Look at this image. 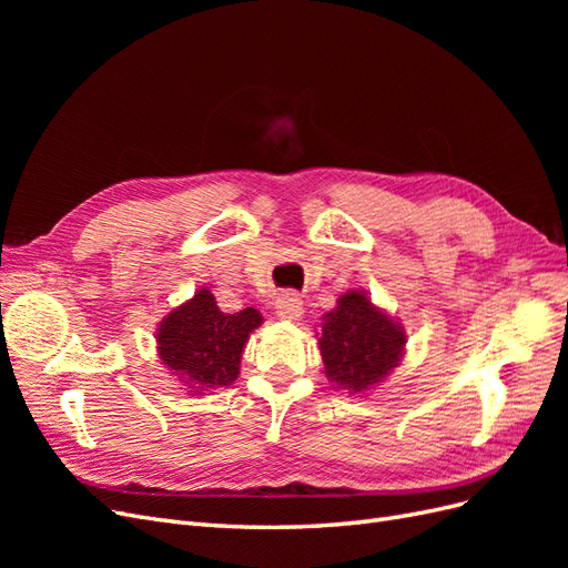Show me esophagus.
Segmentation results:
<instances>
[{
	"label": "esophagus",
	"mask_w": 568,
	"mask_h": 568,
	"mask_svg": "<svg viewBox=\"0 0 568 568\" xmlns=\"http://www.w3.org/2000/svg\"><path fill=\"white\" fill-rule=\"evenodd\" d=\"M274 311H277L282 320H298L303 315V298L296 291H284V294H280L277 303H274Z\"/></svg>",
	"instance_id": "esophagus-1"
}]
</instances>
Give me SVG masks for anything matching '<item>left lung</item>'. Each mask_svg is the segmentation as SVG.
Returning <instances> with one entry per match:
<instances>
[{"instance_id":"obj_1","label":"left lung","mask_w":568,"mask_h":568,"mask_svg":"<svg viewBox=\"0 0 568 568\" xmlns=\"http://www.w3.org/2000/svg\"><path fill=\"white\" fill-rule=\"evenodd\" d=\"M405 348L403 326L372 305L363 291H348L322 317L320 353L329 382L365 393L398 367Z\"/></svg>"}]
</instances>
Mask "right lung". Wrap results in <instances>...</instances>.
<instances>
[{
  "mask_svg": "<svg viewBox=\"0 0 568 568\" xmlns=\"http://www.w3.org/2000/svg\"><path fill=\"white\" fill-rule=\"evenodd\" d=\"M263 317L253 307L222 313L209 288H199L192 301L175 307L159 326V355L194 393L230 386L242 365L251 332Z\"/></svg>",
  "mask_w": 568,
  "mask_h": 568,
  "instance_id": "right-lung-1",
  "label": "right lung"
}]
</instances>
